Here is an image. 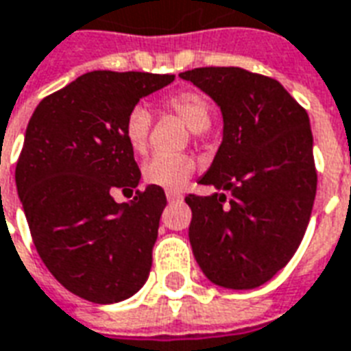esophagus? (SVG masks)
<instances>
[{
  "label": "esophagus",
  "instance_id": "1",
  "mask_svg": "<svg viewBox=\"0 0 351 351\" xmlns=\"http://www.w3.org/2000/svg\"><path fill=\"white\" fill-rule=\"evenodd\" d=\"M165 197H167L169 202H175L182 199V193H180V191H175V189H167V191H165Z\"/></svg>",
  "mask_w": 351,
  "mask_h": 351
}]
</instances>
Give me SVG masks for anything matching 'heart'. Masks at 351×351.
Returning <instances> with one entry per match:
<instances>
[{
  "label": "heart",
  "mask_w": 351,
  "mask_h": 351,
  "mask_svg": "<svg viewBox=\"0 0 351 351\" xmlns=\"http://www.w3.org/2000/svg\"><path fill=\"white\" fill-rule=\"evenodd\" d=\"M165 108L182 119L188 128L195 134L208 130L212 123V111L208 100L195 90H180L165 98ZM152 113L147 106L137 104L126 115L124 121V137L130 149L143 154L149 147ZM197 163L189 154H154L143 165V176L152 186L165 189H180L188 178L193 175Z\"/></svg>",
  "instance_id": "1"
}]
</instances>
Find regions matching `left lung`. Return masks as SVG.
Wrapping results in <instances>:
<instances>
[{
    "label": "left lung",
    "mask_w": 351,
    "mask_h": 351,
    "mask_svg": "<svg viewBox=\"0 0 351 351\" xmlns=\"http://www.w3.org/2000/svg\"><path fill=\"white\" fill-rule=\"evenodd\" d=\"M180 77L208 95L223 117L221 145L199 178L221 193L186 197L193 256L217 287H261L294 256L313 212L307 111L279 82L236 66L193 69Z\"/></svg>",
    "instance_id": "8db88e82"
}]
</instances>
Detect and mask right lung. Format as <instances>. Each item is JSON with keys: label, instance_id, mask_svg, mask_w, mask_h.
<instances>
[{"label": "right lung", "instance_id": "add662e5", "mask_svg": "<svg viewBox=\"0 0 351 351\" xmlns=\"http://www.w3.org/2000/svg\"><path fill=\"white\" fill-rule=\"evenodd\" d=\"M173 80L95 70L46 96L31 115L18 197L46 268L83 300H128L149 279L165 193L152 184L128 202L111 193H134L141 180L124 137L128 111Z\"/></svg>", "mask_w": 351, "mask_h": 351}]
</instances>
